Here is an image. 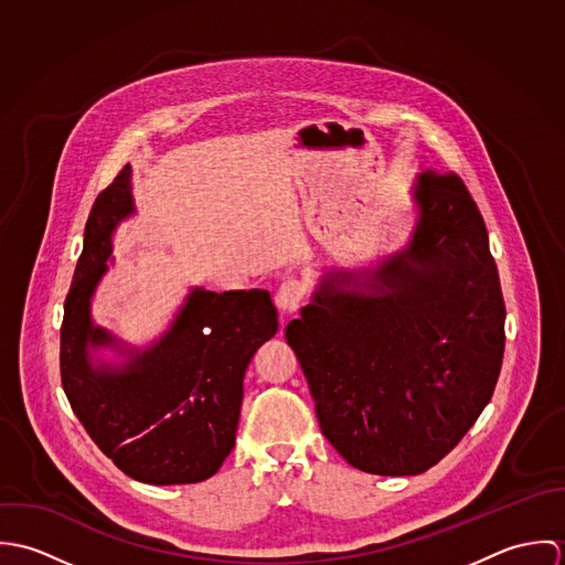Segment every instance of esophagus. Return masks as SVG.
Wrapping results in <instances>:
<instances>
[{"mask_svg": "<svg viewBox=\"0 0 565 565\" xmlns=\"http://www.w3.org/2000/svg\"><path fill=\"white\" fill-rule=\"evenodd\" d=\"M305 296H307V287L300 280H294V278L285 280L280 285V289L276 291V307L285 316H291V313H296L302 307Z\"/></svg>", "mask_w": 565, "mask_h": 565, "instance_id": "34e87169", "label": "esophagus"}]
</instances>
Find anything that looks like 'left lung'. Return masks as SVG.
<instances>
[{
	"mask_svg": "<svg viewBox=\"0 0 565 565\" xmlns=\"http://www.w3.org/2000/svg\"><path fill=\"white\" fill-rule=\"evenodd\" d=\"M413 200L411 242L374 269V294L345 291V271H328L285 328L326 439L381 477L422 475L463 439L504 352L498 269L463 180L419 173Z\"/></svg>",
	"mask_w": 565,
	"mask_h": 565,
	"instance_id": "8db88e82",
	"label": "left lung"
}]
</instances>
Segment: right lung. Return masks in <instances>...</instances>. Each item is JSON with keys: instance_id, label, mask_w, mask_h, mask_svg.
<instances>
[{"instance_id": "right-lung-1", "label": "right lung", "mask_w": 565, "mask_h": 565, "mask_svg": "<svg viewBox=\"0 0 565 565\" xmlns=\"http://www.w3.org/2000/svg\"><path fill=\"white\" fill-rule=\"evenodd\" d=\"M126 164L86 220L84 247L65 300L61 379L67 401L97 448L135 481L200 483L235 448L245 370L278 330L263 289H191L161 339L132 350L90 320V298L108 269L113 233L135 213ZM117 347L129 361L93 364L89 350Z\"/></svg>"}]
</instances>
